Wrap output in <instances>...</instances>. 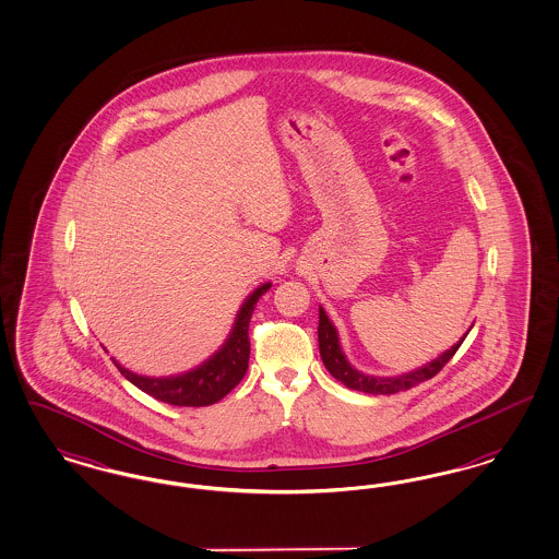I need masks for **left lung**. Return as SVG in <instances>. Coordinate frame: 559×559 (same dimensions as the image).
I'll use <instances>...</instances> for the list:
<instances>
[{"label": "left lung", "mask_w": 559, "mask_h": 559, "mask_svg": "<svg viewBox=\"0 0 559 559\" xmlns=\"http://www.w3.org/2000/svg\"><path fill=\"white\" fill-rule=\"evenodd\" d=\"M466 337V335H464ZM464 337L452 346L450 350L443 352L439 358H435L433 362L420 367L413 372L406 374H397V377H371V374H362V372L352 369L350 362L346 360V356L342 354L340 348V340H337V331L331 325L325 310L319 309V352L323 358L325 369L342 381L346 388L356 390V392L374 393V395H388V393L406 392L414 385L427 381L441 371L454 356L455 350L460 348V344L464 342Z\"/></svg>", "instance_id": "obj_1"}]
</instances>
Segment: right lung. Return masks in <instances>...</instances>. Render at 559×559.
<instances>
[{"mask_svg": "<svg viewBox=\"0 0 559 559\" xmlns=\"http://www.w3.org/2000/svg\"><path fill=\"white\" fill-rule=\"evenodd\" d=\"M271 288V284H263L250 294L245 305L236 314V323L229 331L228 340L224 346L207 358L197 369H190L171 377H145L128 371L120 362L114 360L118 371L124 374L130 383L139 390L153 395L159 402L171 406H209L219 402L228 395L247 374L249 369V323L257 300Z\"/></svg>", "mask_w": 559, "mask_h": 559, "instance_id": "right-lung-1", "label": "right lung"}]
</instances>
